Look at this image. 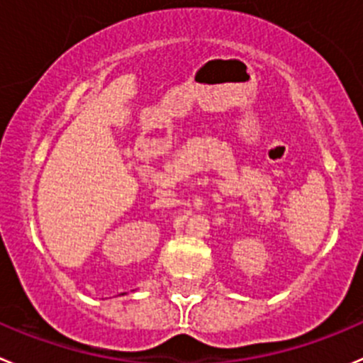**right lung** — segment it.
<instances>
[{
  "label": "right lung",
  "mask_w": 363,
  "mask_h": 363,
  "mask_svg": "<svg viewBox=\"0 0 363 363\" xmlns=\"http://www.w3.org/2000/svg\"><path fill=\"white\" fill-rule=\"evenodd\" d=\"M122 294H124V293H122Z\"/></svg>",
  "instance_id": "obj_1"
}]
</instances>
